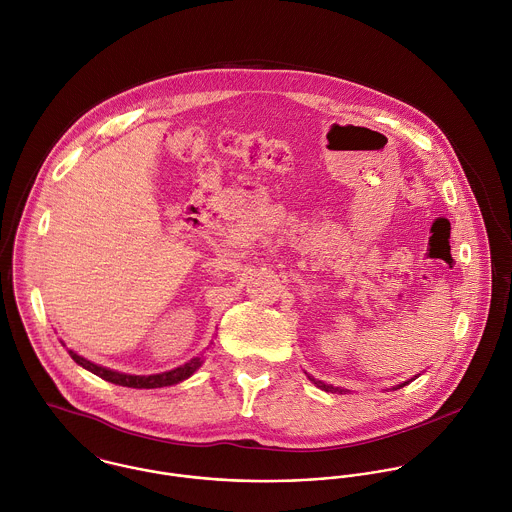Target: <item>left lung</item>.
Returning <instances> with one entry per match:
<instances>
[{"mask_svg":"<svg viewBox=\"0 0 512 512\" xmlns=\"http://www.w3.org/2000/svg\"><path fill=\"white\" fill-rule=\"evenodd\" d=\"M419 376V374H417ZM417 376H413L411 380H408V382H404V384H398V386H394V390H400V388H404V386H408L409 382H413ZM308 380L316 386V388H320V390H324V392H332V394H346V392H350V390H344V388H334L332 384H324V382H320V380H316V378H312L310 374H307Z\"/></svg>","mask_w":512,"mask_h":512,"instance_id":"8db88e82","label":"left lung"}]
</instances>
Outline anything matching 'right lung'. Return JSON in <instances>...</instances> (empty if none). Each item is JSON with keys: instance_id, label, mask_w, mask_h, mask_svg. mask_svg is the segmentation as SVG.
<instances>
[{"instance_id": "add662e5", "label": "right lung", "mask_w": 512, "mask_h": 512, "mask_svg": "<svg viewBox=\"0 0 512 512\" xmlns=\"http://www.w3.org/2000/svg\"><path fill=\"white\" fill-rule=\"evenodd\" d=\"M213 344V342H211ZM65 346V344H63ZM69 356L79 364L83 366L85 370L93 372L95 376L103 378L106 382H112L116 386H124V388H136V390H154V388H166V386H174V384H180L184 380H188L190 376H194L200 366L204 364V354L188 360L186 364L174 368V370H168V372H160V374H150V376H136V374H122V372H116V370H110V368H104L101 364H95L83 356H79L77 352L69 350Z\"/></svg>"}]
</instances>
